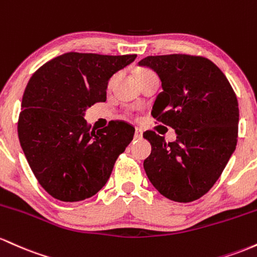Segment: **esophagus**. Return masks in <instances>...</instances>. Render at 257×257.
<instances>
[{
	"label": "esophagus",
	"mask_w": 257,
	"mask_h": 257,
	"mask_svg": "<svg viewBox=\"0 0 257 257\" xmlns=\"http://www.w3.org/2000/svg\"><path fill=\"white\" fill-rule=\"evenodd\" d=\"M142 136H143V130L140 127H136V131H135V138H136V140H141Z\"/></svg>",
	"instance_id": "34e87169"
}]
</instances>
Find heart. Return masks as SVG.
I'll return each mask as SVG.
<instances>
[{
  "label": "heart",
  "instance_id": "b5f03b06",
  "mask_svg": "<svg viewBox=\"0 0 257 257\" xmlns=\"http://www.w3.org/2000/svg\"><path fill=\"white\" fill-rule=\"evenodd\" d=\"M147 73H151V71H149V70H140V71H138V76H141V75H144ZM111 81H113V79L110 80V82H109V83H111Z\"/></svg>",
  "mask_w": 257,
  "mask_h": 257
}]
</instances>
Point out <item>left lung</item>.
<instances>
[{
  "label": "left lung",
  "mask_w": 257,
  "mask_h": 257,
  "mask_svg": "<svg viewBox=\"0 0 257 257\" xmlns=\"http://www.w3.org/2000/svg\"><path fill=\"white\" fill-rule=\"evenodd\" d=\"M160 77L163 92L152 115L176 131L175 142L154 131L143 137L152 153L143 166L170 200L194 201L218 180L235 151L239 108L232 86L211 60L188 54L149 56L138 63Z\"/></svg>",
  "instance_id": "left-lung-1"
}]
</instances>
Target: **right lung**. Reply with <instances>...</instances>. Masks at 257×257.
I'll return each mask as SVG.
<instances>
[{
  "instance_id": "1",
  "label": "right lung",
  "mask_w": 257,
  "mask_h": 257,
  "mask_svg": "<svg viewBox=\"0 0 257 257\" xmlns=\"http://www.w3.org/2000/svg\"><path fill=\"white\" fill-rule=\"evenodd\" d=\"M136 54L69 52L43 64L29 80L18 121L19 142L34 175L48 194L81 201L104 187L135 127L110 121L98 131L86 109L105 102L108 81Z\"/></svg>"
}]
</instances>
